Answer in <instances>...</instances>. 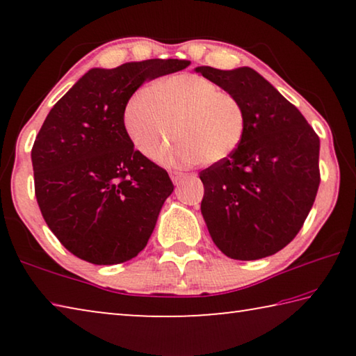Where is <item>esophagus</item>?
<instances>
[{
    "label": "esophagus",
    "instance_id": "1",
    "mask_svg": "<svg viewBox=\"0 0 356 356\" xmlns=\"http://www.w3.org/2000/svg\"><path fill=\"white\" fill-rule=\"evenodd\" d=\"M170 176H171L174 184H179L180 180H182V179L185 177V174H184V172H179V171H171Z\"/></svg>",
    "mask_w": 356,
    "mask_h": 356
}]
</instances>
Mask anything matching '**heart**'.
<instances>
[{
    "label": "heart",
    "mask_w": 356,
    "mask_h": 356,
    "mask_svg": "<svg viewBox=\"0 0 356 356\" xmlns=\"http://www.w3.org/2000/svg\"><path fill=\"white\" fill-rule=\"evenodd\" d=\"M124 122L131 141L147 159L159 156L170 141L174 163L215 165L227 160L246 134V111L236 95L215 81L180 74L138 91L129 100Z\"/></svg>",
    "instance_id": "obj_1"
}]
</instances>
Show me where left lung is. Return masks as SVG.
Segmentation results:
<instances>
[{"label": "left lung", "mask_w": 356, "mask_h": 356, "mask_svg": "<svg viewBox=\"0 0 356 356\" xmlns=\"http://www.w3.org/2000/svg\"><path fill=\"white\" fill-rule=\"evenodd\" d=\"M196 72L236 95L246 111L240 147L200 172L210 237L237 261L272 256L292 242L314 204L321 141L297 106L256 70L202 65Z\"/></svg>", "instance_id": "left-lung-1"}]
</instances>
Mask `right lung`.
Returning <instances> with one entry per match:
<instances>
[{"label": "right lung", "mask_w": 356, "mask_h": 356, "mask_svg": "<svg viewBox=\"0 0 356 356\" xmlns=\"http://www.w3.org/2000/svg\"><path fill=\"white\" fill-rule=\"evenodd\" d=\"M188 65L147 59L91 69L48 113L31 150L34 191L48 227L72 254L114 265L147 245L174 185L135 149L125 106L143 83Z\"/></svg>", "instance_id": "1"}]
</instances>
